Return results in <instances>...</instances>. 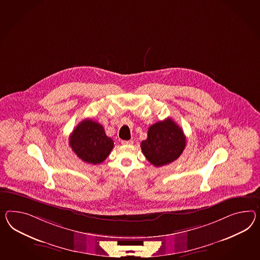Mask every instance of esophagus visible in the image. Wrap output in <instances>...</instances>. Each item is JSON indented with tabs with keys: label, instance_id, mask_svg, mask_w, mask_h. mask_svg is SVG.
Listing matches in <instances>:
<instances>
[{
	"label": "esophagus",
	"instance_id": "1",
	"mask_svg": "<svg viewBox=\"0 0 260 260\" xmlns=\"http://www.w3.org/2000/svg\"><path fill=\"white\" fill-rule=\"evenodd\" d=\"M121 144H123V145L133 144V140H121Z\"/></svg>",
	"mask_w": 260,
	"mask_h": 260
}]
</instances>
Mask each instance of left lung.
<instances>
[{
    "instance_id": "left-lung-1",
    "label": "left lung",
    "mask_w": 260,
    "mask_h": 260,
    "mask_svg": "<svg viewBox=\"0 0 260 260\" xmlns=\"http://www.w3.org/2000/svg\"><path fill=\"white\" fill-rule=\"evenodd\" d=\"M186 137L181 127L171 118L149 127L147 139L140 144L141 151L153 166H164L177 159L186 146Z\"/></svg>"
}]
</instances>
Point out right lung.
Instances as JSON below:
<instances>
[{"mask_svg":"<svg viewBox=\"0 0 260 260\" xmlns=\"http://www.w3.org/2000/svg\"><path fill=\"white\" fill-rule=\"evenodd\" d=\"M69 142L79 158L94 165L106 159L114 147L113 140L107 137L103 125L89 119L75 127Z\"/></svg>","mask_w":260,"mask_h":260,"instance_id":"add662e5","label":"right lung"}]
</instances>
